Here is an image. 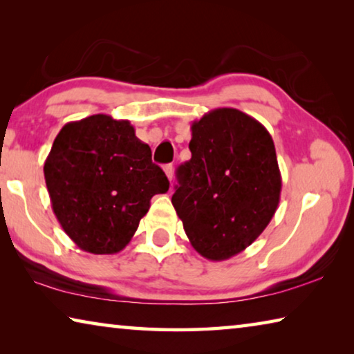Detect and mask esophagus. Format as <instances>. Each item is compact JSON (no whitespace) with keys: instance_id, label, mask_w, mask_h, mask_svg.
<instances>
[{"instance_id":"34e87169","label":"esophagus","mask_w":354,"mask_h":354,"mask_svg":"<svg viewBox=\"0 0 354 354\" xmlns=\"http://www.w3.org/2000/svg\"><path fill=\"white\" fill-rule=\"evenodd\" d=\"M164 171H165V175H167V178L170 179H173V165L171 164H167V165H164Z\"/></svg>"}]
</instances>
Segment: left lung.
I'll return each instance as SVG.
<instances>
[{
  "label": "left lung",
  "mask_w": 354,
  "mask_h": 354,
  "mask_svg": "<svg viewBox=\"0 0 354 354\" xmlns=\"http://www.w3.org/2000/svg\"><path fill=\"white\" fill-rule=\"evenodd\" d=\"M192 158L171 196L185 234L209 261L250 247L277 212L281 171L268 131L247 113L218 107L190 127Z\"/></svg>",
  "instance_id": "1"
}]
</instances>
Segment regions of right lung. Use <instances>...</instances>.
<instances>
[{
  "label": "right lung",
  "mask_w": 354,
  "mask_h": 354,
  "mask_svg": "<svg viewBox=\"0 0 354 354\" xmlns=\"http://www.w3.org/2000/svg\"><path fill=\"white\" fill-rule=\"evenodd\" d=\"M44 173L65 234L93 254H115L127 247L149 201L170 185L133 124L104 113L65 124Z\"/></svg>",
  "instance_id": "1"
}]
</instances>
